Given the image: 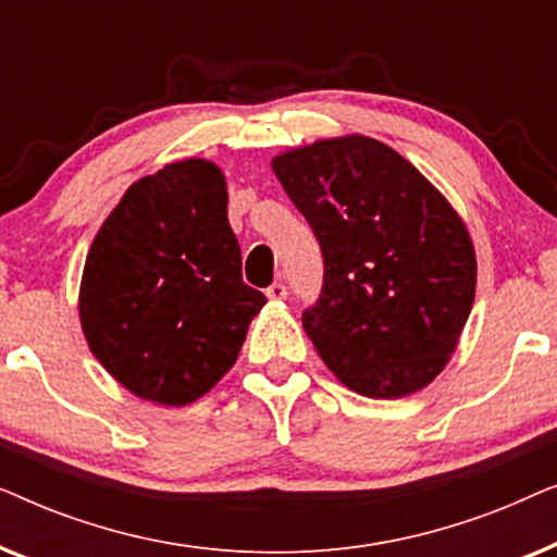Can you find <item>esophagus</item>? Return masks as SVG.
I'll use <instances>...</instances> for the list:
<instances>
[{"instance_id":"obj_1","label":"esophagus","mask_w":557,"mask_h":557,"mask_svg":"<svg viewBox=\"0 0 557 557\" xmlns=\"http://www.w3.org/2000/svg\"><path fill=\"white\" fill-rule=\"evenodd\" d=\"M286 286L281 284V281H276V284H271L269 288H265V296H269V299H273V301H281V299H286Z\"/></svg>"}]
</instances>
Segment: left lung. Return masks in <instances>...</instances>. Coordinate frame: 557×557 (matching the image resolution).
<instances>
[{"mask_svg":"<svg viewBox=\"0 0 557 557\" xmlns=\"http://www.w3.org/2000/svg\"><path fill=\"white\" fill-rule=\"evenodd\" d=\"M324 258L301 314L326 368L368 398H403L446 368L476 288L469 231L408 159L370 136L273 159Z\"/></svg>","mask_w":557,"mask_h":557,"instance_id":"left-lung-1","label":"left lung"}]
</instances>
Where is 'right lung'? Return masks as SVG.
<instances>
[{"label": "right lung", "instance_id": "1", "mask_svg": "<svg viewBox=\"0 0 557 557\" xmlns=\"http://www.w3.org/2000/svg\"><path fill=\"white\" fill-rule=\"evenodd\" d=\"M225 177L185 159L126 189L88 250L81 326L126 391L187 406L238 360L265 296L240 273Z\"/></svg>", "mask_w": 557, "mask_h": 557}]
</instances>
